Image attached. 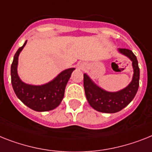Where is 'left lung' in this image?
<instances>
[{
    "label": "left lung",
    "instance_id": "left-lung-1",
    "mask_svg": "<svg viewBox=\"0 0 152 152\" xmlns=\"http://www.w3.org/2000/svg\"><path fill=\"white\" fill-rule=\"evenodd\" d=\"M119 51L132 61L134 72L132 81L124 89L117 92L104 91L96 86L86 74H84V88L88 102L91 107L99 112L107 113L119 112L132 101L138 89L140 69L136 56L128 49L121 48Z\"/></svg>",
    "mask_w": 152,
    "mask_h": 152
}]
</instances>
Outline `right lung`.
Wrapping results in <instances>:
<instances>
[{
	"instance_id": "right-lung-1",
	"label": "right lung",
	"mask_w": 152,
	"mask_h": 152,
	"mask_svg": "<svg viewBox=\"0 0 152 152\" xmlns=\"http://www.w3.org/2000/svg\"><path fill=\"white\" fill-rule=\"evenodd\" d=\"M26 42L21 46L14 56L11 67V84L17 97L30 109L38 111H49L58 106L64 96L65 87L75 68L62 71L52 81L46 85L35 86L22 82L17 73L18 59Z\"/></svg>"
}]
</instances>
